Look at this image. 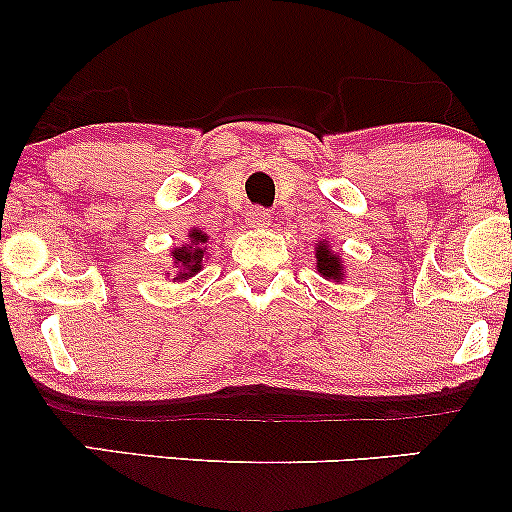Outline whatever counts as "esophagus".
Returning a JSON list of instances; mask_svg holds the SVG:
<instances>
[{
	"label": "esophagus",
	"instance_id": "obj_1",
	"mask_svg": "<svg viewBox=\"0 0 512 512\" xmlns=\"http://www.w3.org/2000/svg\"><path fill=\"white\" fill-rule=\"evenodd\" d=\"M248 223H252V226H267V223H272V211L262 209V207L250 209L248 211Z\"/></svg>",
	"mask_w": 512,
	"mask_h": 512
}]
</instances>
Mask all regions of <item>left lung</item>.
<instances>
[{
  "label": "left lung",
  "instance_id": "left-lung-1",
  "mask_svg": "<svg viewBox=\"0 0 512 512\" xmlns=\"http://www.w3.org/2000/svg\"><path fill=\"white\" fill-rule=\"evenodd\" d=\"M317 272L322 276H330V279H342V262H339V255L327 250L325 240L317 245Z\"/></svg>",
  "mask_w": 512,
  "mask_h": 512
}]
</instances>
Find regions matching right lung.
<instances>
[{"label":"right lung","mask_w":512,"mask_h":512,"mask_svg":"<svg viewBox=\"0 0 512 512\" xmlns=\"http://www.w3.org/2000/svg\"><path fill=\"white\" fill-rule=\"evenodd\" d=\"M190 240H192L190 248H175L173 250V260L180 267L178 279H185V276H192L195 272H199V269H202V257H204L202 245L207 243V233L192 231Z\"/></svg>","instance_id":"add662e5"}]
</instances>
